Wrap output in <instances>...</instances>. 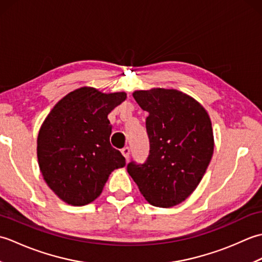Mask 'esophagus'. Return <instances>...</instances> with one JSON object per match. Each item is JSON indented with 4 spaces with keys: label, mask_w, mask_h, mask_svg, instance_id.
I'll return each mask as SVG.
<instances>
[{
    "label": "esophagus",
    "mask_w": 262,
    "mask_h": 262,
    "mask_svg": "<svg viewBox=\"0 0 262 262\" xmlns=\"http://www.w3.org/2000/svg\"><path fill=\"white\" fill-rule=\"evenodd\" d=\"M121 153H122V155H124V157H125L126 161L129 160V154H130L129 147H124V148H122V149H121Z\"/></svg>",
    "instance_id": "esophagus-1"
}]
</instances>
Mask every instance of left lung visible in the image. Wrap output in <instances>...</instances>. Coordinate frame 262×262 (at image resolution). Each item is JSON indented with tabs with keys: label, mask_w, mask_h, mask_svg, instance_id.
<instances>
[{
	"label": "left lung",
	"mask_w": 262,
	"mask_h": 262,
	"mask_svg": "<svg viewBox=\"0 0 262 262\" xmlns=\"http://www.w3.org/2000/svg\"><path fill=\"white\" fill-rule=\"evenodd\" d=\"M133 97L148 113L149 154L127 171L147 202L173 207L186 200L203 179L214 152L210 118L193 98L173 89L135 91Z\"/></svg>",
	"instance_id": "8db88e82"
}]
</instances>
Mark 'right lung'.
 <instances>
[{"label":"right lung","instance_id":"right-lung-1","mask_svg":"<svg viewBox=\"0 0 262 262\" xmlns=\"http://www.w3.org/2000/svg\"><path fill=\"white\" fill-rule=\"evenodd\" d=\"M125 92L102 93L83 86L55 104L37 140L39 168L48 187L73 206L97 199L115 169L126 160L110 144L108 115L126 99Z\"/></svg>","mask_w":262,"mask_h":262}]
</instances>
